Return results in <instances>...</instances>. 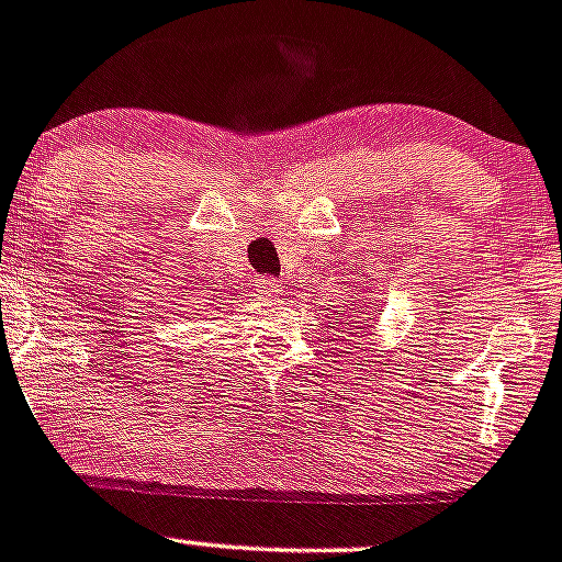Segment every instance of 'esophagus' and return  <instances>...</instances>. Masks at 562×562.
Here are the masks:
<instances>
[{"label": "esophagus", "mask_w": 562, "mask_h": 562, "mask_svg": "<svg viewBox=\"0 0 562 562\" xmlns=\"http://www.w3.org/2000/svg\"><path fill=\"white\" fill-rule=\"evenodd\" d=\"M254 292L261 297V301H276V297L281 295V284H278L276 278L259 276L254 281Z\"/></svg>", "instance_id": "obj_1"}]
</instances>
